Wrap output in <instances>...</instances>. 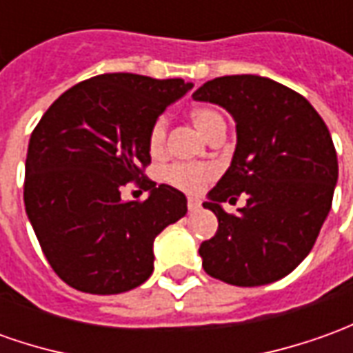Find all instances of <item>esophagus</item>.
Wrapping results in <instances>:
<instances>
[{"instance_id":"obj_1","label":"esophagus","mask_w":353,"mask_h":353,"mask_svg":"<svg viewBox=\"0 0 353 353\" xmlns=\"http://www.w3.org/2000/svg\"><path fill=\"white\" fill-rule=\"evenodd\" d=\"M187 208H189L191 212H196V210L201 208V203H199V199H195V196H189V199H187Z\"/></svg>"}]
</instances>
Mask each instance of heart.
Masks as SVG:
<instances>
[{
    "mask_svg": "<svg viewBox=\"0 0 353 353\" xmlns=\"http://www.w3.org/2000/svg\"><path fill=\"white\" fill-rule=\"evenodd\" d=\"M191 119L196 125V129L203 135L212 137L218 131L226 129V121L222 114L218 112L216 108L212 106H196L191 110ZM166 139H168V121L164 117H157L152 121V125L148 129V150L152 157H162L166 150ZM216 176V168L212 164H172L166 168L164 172V179L170 185L177 187L181 191L187 193H199L201 189L214 179Z\"/></svg>",
    "mask_w": 353,
    "mask_h": 353,
    "instance_id": "1",
    "label": "heart"
}]
</instances>
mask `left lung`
I'll use <instances>...</instances> for the list:
<instances>
[{"instance_id": "left-lung-1", "label": "left lung", "mask_w": 353, "mask_h": 353, "mask_svg": "<svg viewBox=\"0 0 353 353\" xmlns=\"http://www.w3.org/2000/svg\"><path fill=\"white\" fill-rule=\"evenodd\" d=\"M193 98L226 108L237 129L232 166L203 203L218 218L199 247L203 268L232 286L276 282L307 257L332 207L338 160L328 127L299 92L267 77H218ZM239 194L246 207L224 213L219 203Z\"/></svg>"}]
</instances>
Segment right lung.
I'll list each match as a JSON object with an SVG mask.
<instances>
[{"label": "right lung", "instance_id": "obj_1", "mask_svg": "<svg viewBox=\"0 0 353 353\" xmlns=\"http://www.w3.org/2000/svg\"><path fill=\"white\" fill-rule=\"evenodd\" d=\"M183 79L104 73L71 86L34 127L25 207L50 267L67 286L112 296L154 268V237L187 212V199L145 176L148 129L191 88ZM135 183L151 195L123 201Z\"/></svg>", "mask_w": 353, "mask_h": 353}]
</instances>
